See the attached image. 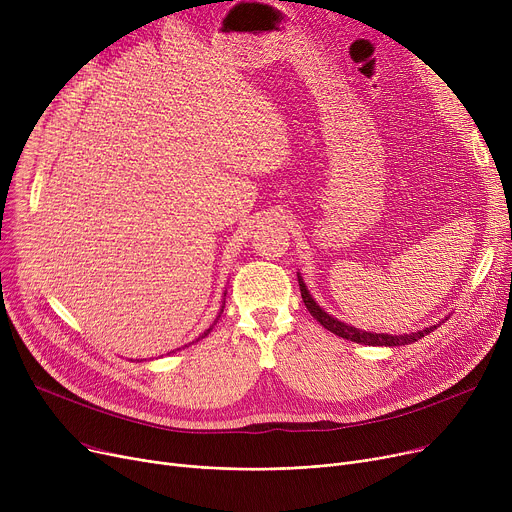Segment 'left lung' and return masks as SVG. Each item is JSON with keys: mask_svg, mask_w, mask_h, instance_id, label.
<instances>
[{"mask_svg": "<svg viewBox=\"0 0 512 512\" xmlns=\"http://www.w3.org/2000/svg\"><path fill=\"white\" fill-rule=\"evenodd\" d=\"M297 278H299V286H301V297H303V303L305 307L309 309V313L319 321L321 326H324L326 330H330L332 334L344 338V340H351V342H357V344H367V346H402V344H411V342H417L419 338L427 336L429 332H434L436 328H440L444 324V319L438 321V324L429 326V328H423V330H417V332H411V334H375V332H365V330H359L355 326H348L344 324V321L332 317L328 311H324L319 307V303L311 297V292L307 290V284L303 280V276L297 272Z\"/></svg>", "mask_w": 512, "mask_h": 512, "instance_id": "1", "label": "left lung"}]
</instances>
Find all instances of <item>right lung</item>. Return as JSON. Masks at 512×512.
Instances as JSON below:
<instances>
[{
    "label": "right lung",
    "instance_id": "add662e5",
    "mask_svg": "<svg viewBox=\"0 0 512 512\" xmlns=\"http://www.w3.org/2000/svg\"><path fill=\"white\" fill-rule=\"evenodd\" d=\"M224 297H226V292H224ZM222 313H224V303H222V309H220V313H218V317H220V315H222ZM218 317H215V321H213V324H211V326H209V328H207V330H205V332H203V334H201V336H199V338H197V342H199V340H201V338H205V336H207V334H209V332H211V330H213V326H215V324H218ZM172 353H174V351H172Z\"/></svg>",
    "mask_w": 512,
    "mask_h": 512
}]
</instances>
